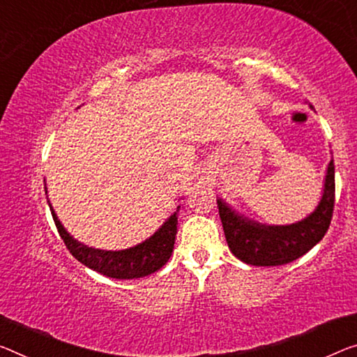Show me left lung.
I'll return each mask as SVG.
<instances>
[{
    "mask_svg": "<svg viewBox=\"0 0 357 357\" xmlns=\"http://www.w3.org/2000/svg\"><path fill=\"white\" fill-rule=\"evenodd\" d=\"M335 202V166H327L319 204L303 220L266 225L243 215L218 197V213L228 248L241 261L254 266H279L300 259L327 233Z\"/></svg>",
    "mask_w": 357,
    "mask_h": 357,
    "instance_id": "1",
    "label": "left lung"
}]
</instances>
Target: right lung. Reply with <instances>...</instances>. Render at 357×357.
<instances>
[{
    "label": "right lung",
    "instance_id": "right-lung-1",
    "mask_svg": "<svg viewBox=\"0 0 357 357\" xmlns=\"http://www.w3.org/2000/svg\"><path fill=\"white\" fill-rule=\"evenodd\" d=\"M49 209H51L52 218L54 222H56L60 238L63 239L70 254L87 268L103 274V276L113 279L144 278L162 268L172 255L175 234H177V212L180 209V206L177 207V211L158 228V231H155V234H151L150 238L144 241V243L124 250H102L89 248V245L86 244H81L79 241H76L73 236L63 228V225L60 223L51 202H49Z\"/></svg>",
    "mask_w": 357,
    "mask_h": 357
}]
</instances>
